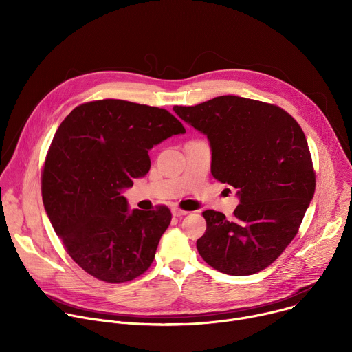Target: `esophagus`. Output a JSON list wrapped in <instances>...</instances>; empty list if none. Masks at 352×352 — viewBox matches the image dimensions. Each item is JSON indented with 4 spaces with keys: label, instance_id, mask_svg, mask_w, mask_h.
I'll return each mask as SVG.
<instances>
[{
    "label": "esophagus",
    "instance_id": "34e87169",
    "mask_svg": "<svg viewBox=\"0 0 352 352\" xmlns=\"http://www.w3.org/2000/svg\"><path fill=\"white\" fill-rule=\"evenodd\" d=\"M171 213H173L174 217H182V216H186V214H188L186 210H182V209H179V208H177V206H174V208L171 209Z\"/></svg>",
    "mask_w": 352,
    "mask_h": 352
}]
</instances>
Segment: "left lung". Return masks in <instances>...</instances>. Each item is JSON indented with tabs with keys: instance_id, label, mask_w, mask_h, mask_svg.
Instances as JSON below:
<instances>
[{
	"instance_id": "left-lung-1",
	"label": "left lung",
	"mask_w": 352,
	"mask_h": 352,
	"mask_svg": "<svg viewBox=\"0 0 352 352\" xmlns=\"http://www.w3.org/2000/svg\"><path fill=\"white\" fill-rule=\"evenodd\" d=\"M175 114L208 136L212 175L238 189L234 219L206 210L199 255L230 276L272 265L302 223L316 179L304 131L283 109L258 100L220 96Z\"/></svg>"
}]
</instances>
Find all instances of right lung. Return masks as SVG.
I'll list each match as a JSON object with an SVG mask.
<instances>
[{"label": "right lung", "mask_w": 352, "mask_h": 352, "mask_svg": "<svg viewBox=\"0 0 352 352\" xmlns=\"http://www.w3.org/2000/svg\"><path fill=\"white\" fill-rule=\"evenodd\" d=\"M185 133L167 110L106 98L61 122L44 163L47 216L68 255L90 276L125 283L152 265L171 212L129 210L121 190L150 170L148 150Z\"/></svg>", "instance_id": "right-lung-1"}]
</instances>
